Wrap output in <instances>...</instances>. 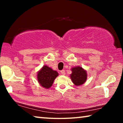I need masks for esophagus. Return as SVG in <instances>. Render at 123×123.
Here are the masks:
<instances>
[{
	"label": "esophagus",
	"mask_w": 123,
	"mask_h": 123,
	"mask_svg": "<svg viewBox=\"0 0 123 123\" xmlns=\"http://www.w3.org/2000/svg\"><path fill=\"white\" fill-rule=\"evenodd\" d=\"M61 73L62 75H66V73H65V70H62L61 71Z\"/></svg>",
	"instance_id": "obj_1"
}]
</instances>
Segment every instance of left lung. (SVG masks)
Instances as JSON below:
<instances>
[{
    "label": "left lung",
    "mask_w": 123,
    "mask_h": 123,
    "mask_svg": "<svg viewBox=\"0 0 123 123\" xmlns=\"http://www.w3.org/2000/svg\"><path fill=\"white\" fill-rule=\"evenodd\" d=\"M71 71L72 73L69 75L70 78L75 86H81L86 82L87 79V71L82 67H74L71 68Z\"/></svg>",
    "instance_id": "obj_1"
}]
</instances>
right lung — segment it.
Returning a JSON list of instances; mask_svg holds the SVG:
<instances>
[{
  "label": "right lung",
  "mask_w": 123,
  "mask_h": 123,
  "mask_svg": "<svg viewBox=\"0 0 123 123\" xmlns=\"http://www.w3.org/2000/svg\"><path fill=\"white\" fill-rule=\"evenodd\" d=\"M59 76L57 71L50 67L44 65L37 74V79L41 86L45 89H49L51 87L54 81Z\"/></svg>",
  "instance_id": "obj_1"
}]
</instances>
